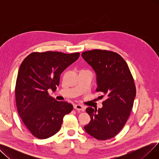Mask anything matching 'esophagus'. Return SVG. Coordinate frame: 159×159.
<instances>
[{"label": "esophagus", "mask_w": 159, "mask_h": 159, "mask_svg": "<svg viewBox=\"0 0 159 159\" xmlns=\"http://www.w3.org/2000/svg\"><path fill=\"white\" fill-rule=\"evenodd\" d=\"M74 109L79 110V111H84V108L83 107L82 105L80 104H76L74 106Z\"/></svg>", "instance_id": "esophagus-1"}]
</instances>
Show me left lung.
Returning <instances> with one entry per match:
<instances>
[{"mask_svg":"<svg viewBox=\"0 0 159 159\" xmlns=\"http://www.w3.org/2000/svg\"><path fill=\"white\" fill-rule=\"evenodd\" d=\"M82 57L97 74L96 91L107 97L102 108L86 110L91 120L84 129L98 140L111 139L120 131L130 115L136 96L134 79L126 62L115 52L93 49L83 52Z\"/></svg>","mask_w":159,"mask_h":159,"instance_id":"obj_1","label":"left lung"}]
</instances>
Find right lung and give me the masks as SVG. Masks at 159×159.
Wrapping results in <instances>:
<instances>
[{"instance_id": "right-lung-1", "label": "right lung", "mask_w": 159, "mask_h": 159, "mask_svg": "<svg viewBox=\"0 0 159 159\" xmlns=\"http://www.w3.org/2000/svg\"><path fill=\"white\" fill-rule=\"evenodd\" d=\"M79 56V53L33 52L20 64L15 89L16 105L21 120L34 137L45 139L56 134L64 116L73 110L71 104L49 96L48 89H57L61 73Z\"/></svg>"}]
</instances>
